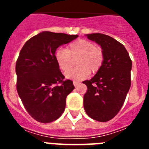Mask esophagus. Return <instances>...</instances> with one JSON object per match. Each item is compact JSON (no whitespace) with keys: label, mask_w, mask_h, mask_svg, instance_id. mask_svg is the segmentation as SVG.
<instances>
[{"label":"esophagus","mask_w":149,"mask_h":149,"mask_svg":"<svg viewBox=\"0 0 149 149\" xmlns=\"http://www.w3.org/2000/svg\"><path fill=\"white\" fill-rule=\"evenodd\" d=\"M73 84L74 86H78V85H80V84H81V83L78 82V81H73Z\"/></svg>","instance_id":"obj_1"}]
</instances>
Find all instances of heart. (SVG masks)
Segmentation results:
<instances>
[{
  "label": "heart",
  "mask_w": 149,
  "mask_h": 149,
  "mask_svg": "<svg viewBox=\"0 0 149 149\" xmlns=\"http://www.w3.org/2000/svg\"><path fill=\"white\" fill-rule=\"evenodd\" d=\"M55 60L59 68L66 72L71 67L72 59L77 58V68L65 72L67 78L83 80L92 73L100 70L104 63V53L101 48L95 47L94 43L86 39H79L70 43L67 50L59 48L55 51Z\"/></svg>",
  "instance_id": "heart-1"
}]
</instances>
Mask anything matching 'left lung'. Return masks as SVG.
<instances>
[{"label": "left lung", "instance_id": "8db88e82", "mask_svg": "<svg viewBox=\"0 0 149 149\" xmlns=\"http://www.w3.org/2000/svg\"><path fill=\"white\" fill-rule=\"evenodd\" d=\"M86 36L101 45L104 58L95 75L83 82L87 86L84 110L94 120L107 122L119 113L131 87L132 61L125 46L113 38L102 33Z\"/></svg>", "mask_w": 149, "mask_h": 149}]
</instances>
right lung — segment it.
I'll return each instance as SVG.
<instances>
[{
    "mask_svg": "<svg viewBox=\"0 0 149 149\" xmlns=\"http://www.w3.org/2000/svg\"><path fill=\"white\" fill-rule=\"evenodd\" d=\"M77 35L43 31L26 42L16 61L17 92L24 108L37 122L50 123L60 118L65 99L74 89L64 80L55 60L56 48Z\"/></svg>",
    "mask_w": 149,
    "mask_h": 149,
    "instance_id": "right-lung-1",
    "label": "right lung"
}]
</instances>
